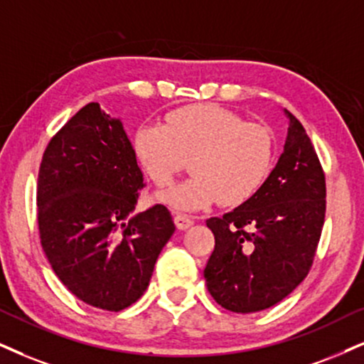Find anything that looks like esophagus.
I'll list each match as a JSON object with an SVG mask.
<instances>
[{"instance_id": "1", "label": "esophagus", "mask_w": 364, "mask_h": 364, "mask_svg": "<svg viewBox=\"0 0 364 364\" xmlns=\"http://www.w3.org/2000/svg\"><path fill=\"white\" fill-rule=\"evenodd\" d=\"M173 221H175V226H177V230L181 231L189 230L192 224H194V221H192L189 216H186V214H175Z\"/></svg>"}]
</instances>
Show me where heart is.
Here are the masks:
<instances>
[{"label": "heart", "mask_w": 364, "mask_h": 364, "mask_svg": "<svg viewBox=\"0 0 364 364\" xmlns=\"http://www.w3.org/2000/svg\"><path fill=\"white\" fill-rule=\"evenodd\" d=\"M133 154L143 172L165 187L186 167V182L156 199L175 209L194 210L219 200L240 205L253 197L270 172L273 138L262 124L245 123L216 105L175 109L164 124H143L133 134Z\"/></svg>", "instance_id": "obj_1"}]
</instances>
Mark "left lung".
<instances>
[{
    "label": "left lung",
    "instance_id": "1",
    "mask_svg": "<svg viewBox=\"0 0 364 364\" xmlns=\"http://www.w3.org/2000/svg\"><path fill=\"white\" fill-rule=\"evenodd\" d=\"M289 119L284 151L262 187L223 218L204 270L209 294L231 312L250 314L284 300L312 267L326 216V177L300 121Z\"/></svg>",
    "mask_w": 364,
    "mask_h": 364
}]
</instances>
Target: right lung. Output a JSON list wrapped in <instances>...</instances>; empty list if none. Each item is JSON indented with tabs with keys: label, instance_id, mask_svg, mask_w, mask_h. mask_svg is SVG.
I'll return each instance as SVG.
<instances>
[{
	"label": "right lung",
	"instance_id": "1",
	"mask_svg": "<svg viewBox=\"0 0 364 364\" xmlns=\"http://www.w3.org/2000/svg\"><path fill=\"white\" fill-rule=\"evenodd\" d=\"M143 173L119 118L89 102L45 150L37 183L42 248L67 290L118 312L150 284L173 235L165 205L134 214Z\"/></svg>",
	"mask_w": 364,
	"mask_h": 364
}]
</instances>
